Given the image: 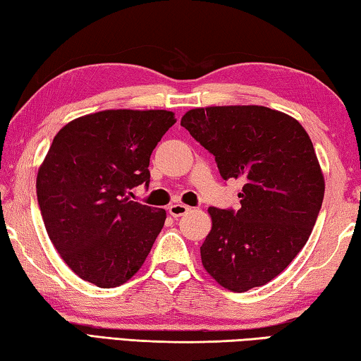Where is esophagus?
<instances>
[{"instance_id":"obj_1","label":"esophagus","mask_w":361,"mask_h":361,"mask_svg":"<svg viewBox=\"0 0 361 361\" xmlns=\"http://www.w3.org/2000/svg\"><path fill=\"white\" fill-rule=\"evenodd\" d=\"M167 209H169L170 216H173V218H180V216L186 214L191 208H189L188 205H183V203H173V205H170Z\"/></svg>"}]
</instances>
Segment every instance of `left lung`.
Returning <instances> with one entry per match:
<instances>
[{"instance_id":"8db88e82","label":"left lung","mask_w":361,"mask_h":361,"mask_svg":"<svg viewBox=\"0 0 361 361\" xmlns=\"http://www.w3.org/2000/svg\"><path fill=\"white\" fill-rule=\"evenodd\" d=\"M181 126L240 180L241 208H208L202 264L232 292L264 286L297 257L316 224L325 181L312 142L295 118L262 106L192 109Z\"/></svg>"}]
</instances>
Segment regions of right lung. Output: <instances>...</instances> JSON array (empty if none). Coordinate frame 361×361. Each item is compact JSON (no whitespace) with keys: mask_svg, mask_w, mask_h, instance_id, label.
<instances>
[{"mask_svg":"<svg viewBox=\"0 0 361 361\" xmlns=\"http://www.w3.org/2000/svg\"><path fill=\"white\" fill-rule=\"evenodd\" d=\"M176 123L167 110H102L60 129L41 164L37 203L61 259L102 289L140 270L166 221L128 191L149 183V156Z\"/></svg>","mask_w":361,"mask_h":361,"instance_id":"right-lung-1","label":"right lung"}]
</instances>
